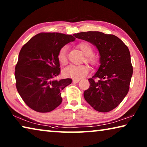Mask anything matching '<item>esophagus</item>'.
<instances>
[{"label": "esophagus", "mask_w": 147, "mask_h": 147, "mask_svg": "<svg viewBox=\"0 0 147 147\" xmlns=\"http://www.w3.org/2000/svg\"><path fill=\"white\" fill-rule=\"evenodd\" d=\"M79 81H80L79 79H73V82L74 83H78Z\"/></svg>", "instance_id": "esophagus-1"}]
</instances>
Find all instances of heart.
<instances>
[{
    "label": "heart",
    "mask_w": 147,
    "mask_h": 147,
    "mask_svg": "<svg viewBox=\"0 0 147 147\" xmlns=\"http://www.w3.org/2000/svg\"><path fill=\"white\" fill-rule=\"evenodd\" d=\"M77 47L86 56V61L91 66L95 67L99 62V59L96 54H93V48L91 44L88 42H80L77 45ZM67 47H62L57 54V59L59 63L62 65H65L67 63ZM89 71V67L87 65H70L67 67L63 70V75L67 78L74 79L82 78L86 76Z\"/></svg>",
    "instance_id": "heart-1"
}]
</instances>
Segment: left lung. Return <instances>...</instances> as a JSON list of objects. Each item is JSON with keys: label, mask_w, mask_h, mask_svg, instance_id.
Returning <instances> with one entry per match:
<instances>
[{"label": "left lung", "mask_w": 147, "mask_h": 147, "mask_svg": "<svg viewBox=\"0 0 147 147\" xmlns=\"http://www.w3.org/2000/svg\"><path fill=\"white\" fill-rule=\"evenodd\" d=\"M73 36L95 45L100 56V65L88 79L90 86L84 91V98L99 112L113 110L130 88L133 67L128 47L114 35L100 32H80Z\"/></svg>", "instance_id": "8db88e82"}]
</instances>
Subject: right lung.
Segmentation results:
<instances>
[{
  "label": "right lung",
  "instance_id": "add662e5",
  "mask_svg": "<svg viewBox=\"0 0 147 147\" xmlns=\"http://www.w3.org/2000/svg\"><path fill=\"white\" fill-rule=\"evenodd\" d=\"M75 38L58 32H41L24 44L16 65V88L29 108L40 113L54 110L61 103V90L72 79L54 80L60 73L57 54Z\"/></svg>",
  "mask_w": 147,
  "mask_h": 147
}]
</instances>
